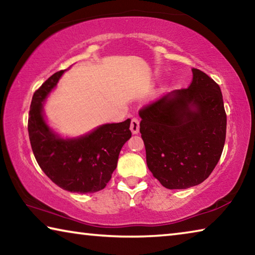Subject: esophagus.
Instances as JSON below:
<instances>
[{
  "mask_svg": "<svg viewBox=\"0 0 255 255\" xmlns=\"http://www.w3.org/2000/svg\"><path fill=\"white\" fill-rule=\"evenodd\" d=\"M130 130L132 133H137L139 131V120L137 118H132L130 123Z\"/></svg>",
  "mask_w": 255,
  "mask_h": 255,
  "instance_id": "34e87169",
  "label": "esophagus"
}]
</instances>
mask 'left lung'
<instances>
[{"label": "left lung", "instance_id": "obj_1", "mask_svg": "<svg viewBox=\"0 0 255 255\" xmlns=\"http://www.w3.org/2000/svg\"><path fill=\"white\" fill-rule=\"evenodd\" d=\"M189 88L139 110L146 163L167 189H187L208 178L222 156L226 112L219 85L192 68Z\"/></svg>", "mask_w": 255, "mask_h": 255}]
</instances>
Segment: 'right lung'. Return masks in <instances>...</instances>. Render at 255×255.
I'll return each mask as SVG.
<instances>
[{"instance_id":"1","label":"right lung","mask_w":255,"mask_h":255,"mask_svg":"<svg viewBox=\"0 0 255 255\" xmlns=\"http://www.w3.org/2000/svg\"><path fill=\"white\" fill-rule=\"evenodd\" d=\"M63 73L56 72L33 93L28 118L32 152L40 169L58 187L79 193L100 191L117 167L120 149L131 137L130 119L102 125L76 139L55 135L44 120L42 101Z\"/></svg>"}]
</instances>
